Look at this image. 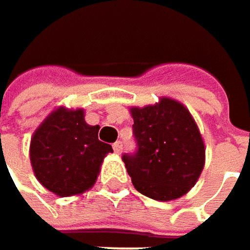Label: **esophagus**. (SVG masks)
I'll return each mask as SVG.
<instances>
[{
  "mask_svg": "<svg viewBox=\"0 0 250 250\" xmlns=\"http://www.w3.org/2000/svg\"><path fill=\"white\" fill-rule=\"evenodd\" d=\"M113 149H114V152H116V153H120V152H122V149H123L122 142H116V143L113 145Z\"/></svg>",
  "mask_w": 250,
  "mask_h": 250,
  "instance_id": "34e87169",
  "label": "esophagus"
}]
</instances>
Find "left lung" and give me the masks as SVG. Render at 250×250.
Returning <instances> with one entry per match:
<instances>
[{"label": "left lung", "mask_w": 250, "mask_h": 250, "mask_svg": "<svg viewBox=\"0 0 250 250\" xmlns=\"http://www.w3.org/2000/svg\"><path fill=\"white\" fill-rule=\"evenodd\" d=\"M137 152L123 161L134 188L158 201L185 195L206 164V146L189 110L161 97L156 104L130 107Z\"/></svg>", "instance_id": "1"}]
</instances>
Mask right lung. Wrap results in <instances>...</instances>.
I'll list each match as a JSON object with an SVG mask.
<instances>
[{"instance_id":"add662e5","label":"right lung","mask_w":250,"mask_h":250,"mask_svg":"<svg viewBox=\"0 0 250 250\" xmlns=\"http://www.w3.org/2000/svg\"><path fill=\"white\" fill-rule=\"evenodd\" d=\"M100 125L85 122L83 108H55L34 130L30 164L37 181L59 197L79 195L95 184L113 147L98 140Z\"/></svg>"}]
</instances>
